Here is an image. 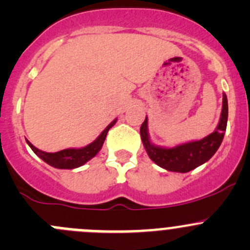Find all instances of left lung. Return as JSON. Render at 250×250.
<instances>
[{"label":"left lung","instance_id":"obj_1","mask_svg":"<svg viewBox=\"0 0 250 250\" xmlns=\"http://www.w3.org/2000/svg\"><path fill=\"white\" fill-rule=\"evenodd\" d=\"M229 116L228 97L223 94V109H221L220 120L215 130L201 140L188 141L173 147L155 145L148 135V121L146 116L145 121L140 127V135L143 145L147 152L148 157L161 168L169 172L188 173L195 168L200 167L207 161L213 157L221 145L224 135L226 132Z\"/></svg>","mask_w":250,"mask_h":250}]
</instances>
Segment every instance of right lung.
<instances>
[{"label": "right lung", "mask_w": 250, "mask_h": 250, "mask_svg": "<svg viewBox=\"0 0 250 250\" xmlns=\"http://www.w3.org/2000/svg\"><path fill=\"white\" fill-rule=\"evenodd\" d=\"M117 122V118L112 121L102 133H100L99 137L97 138L93 143L88 144L84 147L75 148H65V150L58 151V152H44V151L39 150L37 147H35L29 140H26L27 145L31 147V150L39 156L41 160H43L44 162L48 163L52 167L58 168V169H75V168L81 167L84 163H87L88 161L92 160L93 157L97 156V153L102 150L103 144H104L105 138H106L107 132L111 127L115 125V123Z\"/></svg>", "instance_id": "right-lung-1"}]
</instances>
